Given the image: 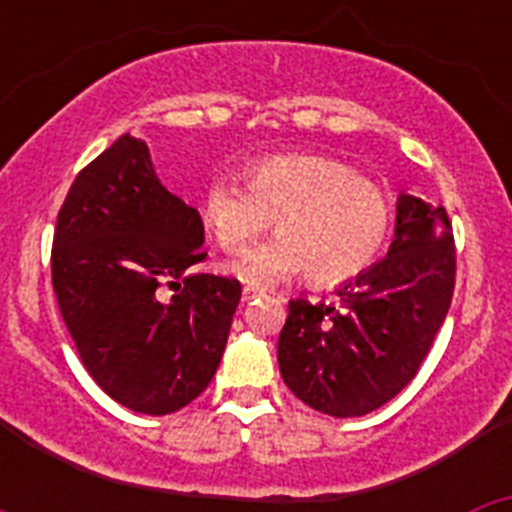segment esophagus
<instances>
[{
  "label": "esophagus",
  "instance_id": "obj_1",
  "mask_svg": "<svg viewBox=\"0 0 512 512\" xmlns=\"http://www.w3.org/2000/svg\"><path fill=\"white\" fill-rule=\"evenodd\" d=\"M261 295H264V292H261V289L243 287V302H251V300H256V297H261Z\"/></svg>",
  "mask_w": 512,
  "mask_h": 512
}]
</instances>
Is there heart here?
<instances>
[{
	"label": "heart",
	"instance_id": "heart-1",
	"mask_svg": "<svg viewBox=\"0 0 512 512\" xmlns=\"http://www.w3.org/2000/svg\"><path fill=\"white\" fill-rule=\"evenodd\" d=\"M246 184L212 176L200 215L223 251L259 238L277 217L279 235L246 248L228 269L248 284H274L307 271L336 287L372 269L395 228V200L354 166L315 153H279L246 166Z\"/></svg>",
	"mask_w": 512,
	"mask_h": 512
}]
</instances>
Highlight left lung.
<instances>
[{
    "label": "left lung",
    "instance_id": "obj_1",
    "mask_svg": "<svg viewBox=\"0 0 512 512\" xmlns=\"http://www.w3.org/2000/svg\"><path fill=\"white\" fill-rule=\"evenodd\" d=\"M454 282L449 215L402 194L390 253L338 289V305L289 300L277 346L284 384L333 418L382 408L418 374L446 320Z\"/></svg>",
    "mask_w": 512,
    "mask_h": 512
}]
</instances>
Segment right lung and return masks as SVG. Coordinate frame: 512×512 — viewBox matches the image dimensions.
<instances>
[{
    "instance_id": "obj_1",
    "label": "right lung",
    "mask_w": 512,
    "mask_h": 512,
    "mask_svg": "<svg viewBox=\"0 0 512 512\" xmlns=\"http://www.w3.org/2000/svg\"><path fill=\"white\" fill-rule=\"evenodd\" d=\"M202 241L200 212L161 187L130 135L76 174L58 210L51 279L63 323L94 382L133 413L182 410L223 359L241 282L194 274Z\"/></svg>"
}]
</instances>
